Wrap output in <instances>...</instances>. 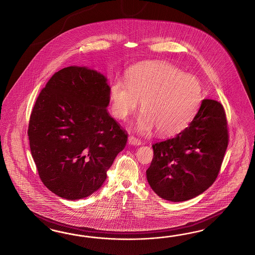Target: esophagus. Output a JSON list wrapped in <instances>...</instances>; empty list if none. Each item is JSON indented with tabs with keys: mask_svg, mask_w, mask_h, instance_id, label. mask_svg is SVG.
Instances as JSON below:
<instances>
[{
	"mask_svg": "<svg viewBox=\"0 0 255 255\" xmlns=\"http://www.w3.org/2000/svg\"><path fill=\"white\" fill-rule=\"evenodd\" d=\"M128 141H129V143L133 144V145H140L142 143V142L139 139H137L136 137L134 136H129Z\"/></svg>",
	"mask_w": 255,
	"mask_h": 255,
	"instance_id": "1",
	"label": "esophagus"
}]
</instances>
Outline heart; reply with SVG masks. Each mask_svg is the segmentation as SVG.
Returning a JSON list of instances; mask_svg holds the SVG:
<instances>
[{
    "instance_id": "1",
    "label": "heart",
    "mask_w": 255,
    "mask_h": 255,
    "mask_svg": "<svg viewBox=\"0 0 255 255\" xmlns=\"http://www.w3.org/2000/svg\"><path fill=\"white\" fill-rule=\"evenodd\" d=\"M112 111L125 120L141 101L142 114L137 121L140 131L155 128L160 135L176 133L189 125L202 100L198 79L170 63L144 62L132 67L128 82L116 79L110 90Z\"/></svg>"
}]
</instances>
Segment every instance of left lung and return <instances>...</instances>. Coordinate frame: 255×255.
Returning a JSON list of instances; mask_svg holds the SVG:
<instances>
[{"instance_id": "1", "label": "left lung", "mask_w": 255, "mask_h": 255, "mask_svg": "<svg viewBox=\"0 0 255 255\" xmlns=\"http://www.w3.org/2000/svg\"><path fill=\"white\" fill-rule=\"evenodd\" d=\"M228 144L223 106L217 100H203L188 127L152 145L154 157L146 170L150 186L171 202L196 197L218 178Z\"/></svg>"}]
</instances>
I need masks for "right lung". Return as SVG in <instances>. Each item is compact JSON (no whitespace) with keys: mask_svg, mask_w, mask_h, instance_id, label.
<instances>
[{"mask_svg":"<svg viewBox=\"0 0 255 255\" xmlns=\"http://www.w3.org/2000/svg\"><path fill=\"white\" fill-rule=\"evenodd\" d=\"M110 90L104 75L70 66L51 76L29 119L28 139L39 178L67 200L99 190L128 135L107 111Z\"/></svg>","mask_w":255,"mask_h":255,"instance_id":"obj_1","label":"right lung"}]
</instances>
